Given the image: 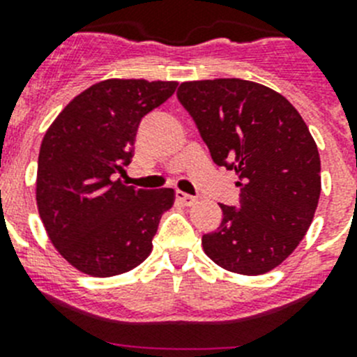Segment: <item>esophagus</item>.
I'll use <instances>...</instances> for the list:
<instances>
[{"mask_svg": "<svg viewBox=\"0 0 357 357\" xmlns=\"http://www.w3.org/2000/svg\"><path fill=\"white\" fill-rule=\"evenodd\" d=\"M175 197H176V202H181L182 206H193V204H197V198L184 193V191H176Z\"/></svg>", "mask_w": 357, "mask_h": 357, "instance_id": "1", "label": "esophagus"}]
</instances>
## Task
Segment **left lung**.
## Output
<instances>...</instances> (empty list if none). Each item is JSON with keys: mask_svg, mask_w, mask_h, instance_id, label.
<instances>
[{"mask_svg": "<svg viewBox=\"0 0 357 357\" xmlns=\"http://www.w3.org/2000/svg\"><path fill=\"white\" fill-rule=\"evenodd\" d=\"M176 96L193 116L218 166L234 169L239 209L202 236L204 252L239 275H263L293 254L313 222L321 191L320 155L298 110L266 85L241 78L181 84Z\"/></svg>", "mask_w": 357, "mask_h": 357, "instance_id": "8db88e82", "label": "left lung"}]
</instances>
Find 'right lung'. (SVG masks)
I'll use <instances>...</instances> for the list:
<instances>
[{"label": "right lung", "mask_w": 357, "mask_h": 357, "mask_svg": "<svg viewBox=\"0 0 357 357\" xmlns=\"http://www.w3.org/2000/svg\"><path fill=\"white\" fill-rule=\"evenodd\" d=\"M178 82L109 78L75 96L40 143L36 200L56 252L78 272L112 277L151 252L169 188L134 189L125 173L143 116L175 93Z\"/></svg>", "instance_id": "obj_1"}]
</instances>
